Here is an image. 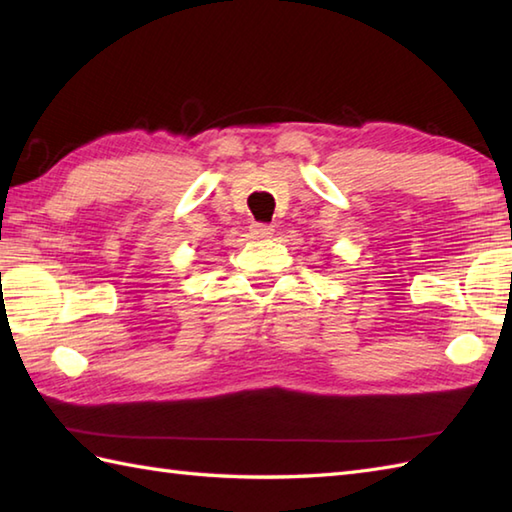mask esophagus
<instances>
[{"label":"esophagus","mask_w":512,"mask_h":512,"mask_svg":"<svg viewBox=\"0 0 512 512\" xmlns=\"http://www.w3.org/2000/svg\"><path fill=\"white\" fill-rule=\"evenodd\" d=\"M250 235H253L255 239H266V237L273 235V226H270V224H262V222H257V224L250 226Z\"/></svg>","instance_id":"34e87169"}]
</instances>
